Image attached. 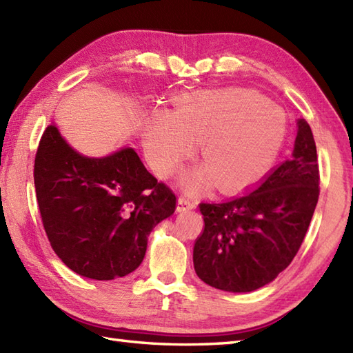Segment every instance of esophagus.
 Returning a JSON list of instances; mask_svg holds the SVG:
<instances>
[{
    "label": "esophagus",
    "mask_w": 353,
    "mask_h": 353,
    "mask_svg": "<svg viewBox=\"0 0 353 353\" xmlns=\"http://www.w3.org/2000/svg\"><path fill=\"white\" fill-rule=\"evenodd\" d=\"M196 203L191 199H188L185 195H180L177 199V212H186V210H191L195 209Z\"/></svg>",
    "instance_id": "obj_1"
}]
</instances>
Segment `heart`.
<instances>
[{
    "instance_id": "b5f03b06",
    "label": "heart",
    "mask_w": 353,
    "mask_h": 353,
    "mask_svg": "<svg viewBox=\"0 0 353 353\" xmlns=\"http://www.w3.org/2000/svg\"><path fill=\"white\" fill-rule=\"evenodd\" d=\"M288 119L280 106L247 88L199 92L154 112L143 135L152 170L167 177L199 141L201 165L185 171L180 185L196 192L215 182L221 191H239L266 176L281 150Z\"/></svg>"
}]
</instances>
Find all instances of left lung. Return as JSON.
Returning a JSON list of instances; mask_svg holds the SVG:
<instances>
[{
    "instance_id": "1",
    "label": "left lung",
    "mask_w": 353,
    "mask_h": 353,
    "mask_svg": "<svg viewBox=\"0 0 353 353\" xmlns=\"http://www.w3.org/2000/svg\"><path fill=\"white\" fill-rule=\"evenodd\" d=\"M319 180L313 132L299 119L290 159L242 195L200 203L204 230L194 245L200 280L233 293L274 281L304 241L319 200Z\"/></svg>"
}]
</instances>
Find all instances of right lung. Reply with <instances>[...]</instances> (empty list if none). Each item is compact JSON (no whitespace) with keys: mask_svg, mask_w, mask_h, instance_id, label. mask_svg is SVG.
<instances>
[{"mask_svg":"<svg viewBox=\"0 0 353 353\" xmlns=\"http://www.w3.org/2000/svg\"><path fill=\"white\" fill-rule=\"evenodd\" d=\"M34 186L57 256L73 272L99 281L134 272L147 236L176 210L174 192L145 170L134 149L88 158L54 125L40 138Z\"/></svg>","mask_w":353,"mask_h":353,"instance_id":"obj_1","label":"right lung"}]
</instances>
